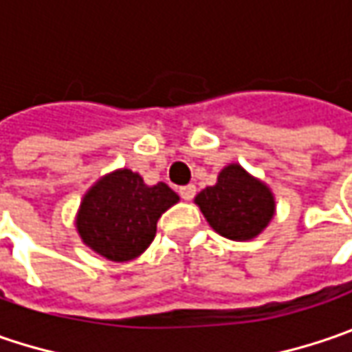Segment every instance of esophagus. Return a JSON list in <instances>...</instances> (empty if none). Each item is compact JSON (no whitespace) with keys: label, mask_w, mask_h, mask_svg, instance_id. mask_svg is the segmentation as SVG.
Instances as JSON below:
<instances>
[{"label":"esophagus","mask_w":352,"mask_h":352,"mask_svg":"<svg viewBox=\"0 0 352 352\" xmlns=\"http://www.w3.org/2000/svg\"><path fill=\"white\" fill-rule=\"evenodd\" d=\"M195 192H197V187H195V185H185V187L179 189V195H181L185 201H191L192 197H195Z\"/></svg>","instance_id":"obj_1"}]
</instances>
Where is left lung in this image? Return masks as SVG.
I'll return each mask as SVG.
<instances>
[{
	"mask_svg": "<svg viewBox=\"0 0 352 352\" xmlns=\"http://www.w3.org/2000/svg\"><path fill=\"white\" fill-rule=\"evenodd\" d=\"M195 205L214 232L236 242L260 236L276 214L272 189L238 163L222 167L217 183L199 192Z\"/></svg>",
	"mask_w": 352,
	"mask_h": 352,
	"instance_id": "1",
	"label": "left lung"
}]
</instances>
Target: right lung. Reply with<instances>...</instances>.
<instances>
[{
    "label": "right lung",
    "instance_id": "1",
    "mask_svg": "<svg viewBox=\"0 0 352 352\" xmlns=\"http://www.w3.org/2000/svg\"><path fill=\"white\" fill-rule=\"evenodd\" d=\"M179 203L165 183L146 185L131 169L106 173L85 192L74 226L92 252L112 262H130L153 242L160 217Z\"/></svg>",
    "mask_w": 352,
    "mask_h": 352
}]
</instances>
